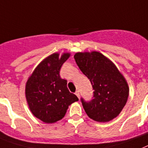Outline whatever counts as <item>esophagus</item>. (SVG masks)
Returning a JSON list of instances; mask_svg holds the SVG:
<instances>
[{"label": "esophagus", "instance_id": "34e87169", "mask_svg": "<svg viewBox=\"0 0 148 148\" xmlns=\"http://www.w3.org/2000/svg\"><path fill=\"white\" fill-rule=\"evenodd\" d=\"M75 95H76L78 98H80V93H79V90H77L76 92H75Z\"/></svg>", "mask_w": 148, "mask_h": 148}]
</instances>
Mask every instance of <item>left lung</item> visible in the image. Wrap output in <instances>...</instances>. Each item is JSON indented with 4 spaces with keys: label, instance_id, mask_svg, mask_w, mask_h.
<instances>
[{
    "label": "left lung",
    "instance_id": "left-lung-1",
    "mask_svg": "<svg viewBox=\"0 0 148 148\" xmlns=\"http://www.w3.org/2000/svg\"><path fill=\"white\" fill-rule=\"evenodd\" d=\"M74 58L94 90L90 101L80 99L87 116L99 122L113 119L128 100L129 89L124 77L110 60L98 51L78 52Z\"/></svg>",
    "mask_w": 148,
    "mask_h": 148
}]
</instances>
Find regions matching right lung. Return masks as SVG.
<instances>
[{"label":"right lung","instance_id":"add662e5","mask_svg":"<svg viewBox=\"0 0 148 148\" xmlns=\"http://www.w3.org/2000/svg\"><path fill=\"white\" fill-rule=\"evenodd\" d=\"M69 53H54L37 66L27 80L26 97L35 116L45 123H54L64 116L68 106L78 101L67 87V80L60 77L62 64Z\"/></svg>","mask_w":148,"mask_h":148}]
</instances>
